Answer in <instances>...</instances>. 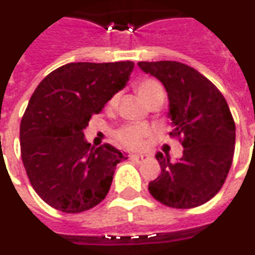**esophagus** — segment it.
<instances>
[{
    "mask_svg": "<svg viewBox=\"0 0 255 255\" xmlns=\"http://www.w3.org/2000/svg\"><path fill=\"white\" fill-rule=\"evenodd\" d=\"M149 158V155L147 154H131L129 155V160L133 161V162H136V164H140V162H143Z\"/></svg>",
    "mask_w": 255,
    "mask_h": 255,
    "instance_id": "34e87169",
    "label": "esophagus"
}]
</instances>
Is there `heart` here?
<instances>
[{
	"mask_svg": "<svg viewBox=\"0 0 255 255\" xmlns=\"http://www.w3.org/2000/svg\"><path fill=\"white\" fill-rule=\"evenodd\" d=\"M136 91L139 97L142 98L146 105H149L150 102L155 100L158 95L164 94V89L161 86L160 82H157L155 79H143L136 84ZM117 104V95H113L109 101V105L115 106ZM147 128L143 126H123L115 132V139L119 144H122L123 147L131 150H136L142 147L144 142V138L147 136Z\"/></svg>",
	"mask_w": 255,
	"mask_h": 255,
	"instance_id": "b5f03b06",
	"label": "heart"
}]
</instances>
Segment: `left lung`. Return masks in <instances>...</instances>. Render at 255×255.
Listing matches in <instances>:
<instances>
[{"instance_id": "8db88e82", "label": "left lung", "mask_w": 255, "mask_h": 255, "mask_svg": "<svg viewBox=\"0 0 255 255\" xmlns=\"http://www.w3.org/2000/svg\"><path fill=\"white\" fill-rule=\"evenodd\" d=\"M139 68L164 84L169 98L172 138L183 157L171 162L157 153L160 176L149 183L151 197L175 209L201 206L220 191L235 150V122L224 95L197 69L177 61H140Z\"/></svg>"}]
</instances>
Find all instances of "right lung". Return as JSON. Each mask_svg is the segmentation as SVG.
<instances>
[{"mask_svg":"<svg viewBox=\"0 0 255 255\" xmlns=\"http://www.w3.org/2000/svg\"><path fill=\"white\" fill-rule=\"evenodd\" d=\"M132 69V61L65 64L31 95L20 123L21 160L32 188L52 208L82 213L109 192L117 164L127 157L109 143L91 147L83 131Z\"/></svg>","mask_w":255,"mask_h":255,"instance_id":"right-lung-1","label":"right lung"}]
</instances>
